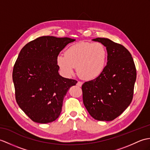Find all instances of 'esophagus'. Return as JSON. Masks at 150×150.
<instances>
[{
	"mask_svg": "<svg viewBox=\"0 0 150 150\" xmlns=\"http://www.w3.org/2000/svg\"><path fill=\"white\" fill-rule=\"evenodd\" d=\"M76 85L79 86H81L82 85V82L81 81H78L77 83H76Z\"/></svg>",
	"mask_w": 150,
	"mask_h": 150,
	"instance_id": "obj_1",
	"label": "esophagus"
}]
</instances>
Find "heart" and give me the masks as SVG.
Masks as SVG:
<instances>
[{
  "label": "heart",
  "mask_w": 150,
  "mask_h": 150,
  "mask_svg": "<svg viewBox=\"0 0 150 150\" xmlns=\"http://www.w3.org/2000/svg\"><path fill=\"white\" fill-rule=\"evenodd\" d=\"M64 55H59L57 63L66 76H71L76 67L78 74L86 80L102 74L107 61V51L101 43L80 42L69 47Z\"/></svg>",
  "instance_id": "1"
}]
</instances>
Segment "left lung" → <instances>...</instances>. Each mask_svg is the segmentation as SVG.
<instances>
[{
  "label": "left lung",
  "mask_w": 150,
  "mask_h": 150,
  "mask_svg": "<svg viewBox=\"0 0 150 150\" xmlns=\"http://www.w3.org/2000/svg\"><path fill=\"white\" fill-rule=\"evenodd\" d=\"M93 40L106 47L107 63L98 77L82 84L83 103L94 119L112 121L132 102L136 68L130 52L122 45L104 38Z\"/></svg>",
  "instance_id": "8db88e82"
}]
</instances>
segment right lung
<instances>
[{
	"label": "right lung",
	"mask_w": 150,
	"mask_h": 150,
	"mask_svg": "<svg viewBox=\"0 0 150 150\" xmlns=\"http://www.w3.org/2000/svg\"><path fill=\"white\" fill-rule=\"evenodd\" d=\"M75 40L41 36L26 44L14 65L13 81L16 102L34 122L47 123L58 118L62 102L77 81L59 74L57 57Z\"/></svg>",
	"instance_id": "obj_1"
}]
</instances>
